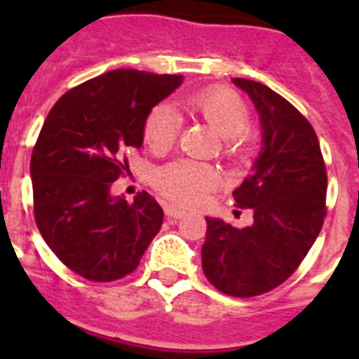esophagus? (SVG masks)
Returning a JSON list of instances; mask_svg holds the SVG:
<instances>
[{"instance_id":"34e87169","label":"esophagus","mask_w":359,"mask_h":359,"mask_svg":"<svg viewBox=\"0 0 359 359\" xmlns=\"http://www.w3.org/2000/svg\"><path fill=\"white\" fill-rule=\"evenodd\" d=\"M165 214L167 217L170 219H182L185 215V210H180V208H174V207H167L165 208Z\"/></svg>"}]
</instances>
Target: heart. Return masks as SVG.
Masks as SVG:
<instances>
[{
    "label": "heart",
    "mask_w": 359,
    "mask_h": 359,
    "mask_svg": "<svg viewBox=\"0 0 359 359\" xmlns=\"http://www.w3.org/2000/svg\"><path fill=\"white\" fill-rule=\"evenodd\" d=\"M192 115L199 116L221 136L224 156L237 158L248 147L250 109L243 98L226 88H207L183 100ZM182 120L170 106H154L144 120V140L152 152L169 151L177 138ZM219 174L214 167L192 160L165 165L156 174V189L182 207H194L215 189Z\"/></svg>",
    "instance_id": "1"
}]
</instances>
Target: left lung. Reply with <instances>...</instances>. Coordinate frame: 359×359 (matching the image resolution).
Masks as SVG:
<instances>
[{
	"instance_id": "1",
	"label": "left lung",
	"mask_w": 359,
	"mask_h": 359,
	"mask_svg": "<svg viewBox=\"0 0 359 359\" xmlns=\"http://www.w3.org/2000/svg\"><path fill=\"white\" fill-rule=\"evenodd\" d=\"M255 104L262 151L239 189L237 208H252V226L207 217L203 271L230 297L250 298L280 286L297 271L327 214V170L309 120L261 82L233 79Z\"/></svg>"
}]
</instances>
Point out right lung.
Masks as SVG:
<instances>
[{
  "label": "right lung",
  "mask_w": 359,
  "mask_h": 359,
  "mask_svg": "<svg viewBox=\"0 0 359 359\" xmlns=\"http://www.w3.org/2000/svg\"><path fill=\"white\" fill-rule=\"evenodd\" d=\"M182 75L115 69L66 91L50 109L30 160L34 217L44 243L93 282L126 277L160 231L163 210L147 192L135 201L109 192L144 144L149 111Z\"/></svg>",
  "instance_id": "add662e5"
}]
</instances>
